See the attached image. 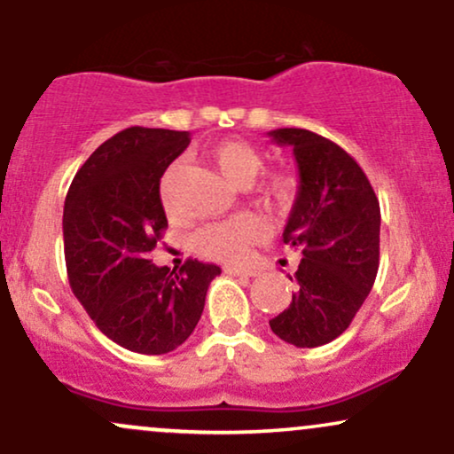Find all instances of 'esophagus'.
<instances>
[{
  "mask_svg": "<svg viewBox=\"0 0 454 454\" xmlns=\"http://www.w3.org/2000/svg\"><path fill=\"white\" fill-rule=\"evenodd\" d=\"M228 275H245V278H256V270L245 269V267H223Z\"/></svg>",
  "mask_w": 454,
  "mask_h": 454,
  "instance_id": "1",
  "label": "esophagus"
}]
</instances>
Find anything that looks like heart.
Returning <instances> with one entry per match:
<instances>
[{
	"mask_svg": "<svg viewBox=\"0 0 454 454\" xmlns=\"http://www.w3.org/2000/svg\"><path fill=\"white\" fill-rule=\"evenodd\" d=\"M209 160L223 176L226 184L237 190H245L258 179L264 168L262 151L245 140H222L209 151ZM175 166L166 170L160 184V196L164 205L170 200V184H173ZM296 194V181L290 175H273L260 185L258 202L270 213H284L290 209ZM262 226L249 215H237L232 220L209 223L200 228L192 239L196 252L223 262H239L247 256L249 247L260 241Z\"/></svg>",
	"mask_w": 454,
	"mask_h": 454,
	"instance_id": "obj_1",
	"label": "heart"
}]
</instances>
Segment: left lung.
<instances>
[{
	"instance_id": "1",
	"label": "left lung",
	"mask_w": 454,
	"mask_h": 454,
	"mask_svg": "<svg viewBox=\"0 0 454 454\" xmlns=\"http://www.w3.org/2000/svg\"><path fill=\"white\" fill-rule=\"evenodd\" d=\"M299 166V192L284 243L303 254L293 303L269 320L296 348L337 340L372 293L380 264V202L361 166L340 145L309 129H270ZM293 279V278H290Z\"/></svg>"
}]
</instances>
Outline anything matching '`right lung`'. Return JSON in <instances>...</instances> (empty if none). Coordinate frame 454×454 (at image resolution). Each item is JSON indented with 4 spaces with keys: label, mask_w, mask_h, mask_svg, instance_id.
Wrapping results in <instances>:
<instances>
[{
    "label": "right lung",
    "mask_w": 454,
    "mask_h": 454,
    "mask_svg": "<svg viewBox=\"0 0 454 454\" xmlns=\"http://www.w3.org/2000/svg\"><path fill=\"white\" fill-rule=\"evenodd\" d=\"M190 132L128 128L81 166L64 205L72 293L108 340L138 354L173 352L192 335L215 264L187 260L179 273L149 254L168 226L160 179Z\"/></svg>",
    "instance_id": "right-lung-1"
}]
</instances>
